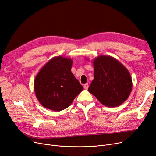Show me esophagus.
Returning <instances> with one entry per match:
<instances>
[{
	"label": "esophagus",
	"instance_id": "esophagus-1",
	"mask_svg": "<svg viewBox=\"0 0 156 156\" xmlns=\"http://www.w3.org/2000/svg\"><path fill=\"white\" fill-rule=\"evenodd\" d=\"M88 87H89V85H88V83H86V84H85V85H83V87H84V88H85V90H87V89L88 88Z\"/></svg>",
	"mask_w": 156,
	"mask_h": 156
}]
</instances>
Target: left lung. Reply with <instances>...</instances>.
<instances>
[{
    "instance_id": "left-lung-1",
    "label": "left lung",
    "mask_w": 156,
    "mask_h": 156,
    "mask_svg": "<svg viewBox=\"0 0 156 156\" xmlns=\"http://www.w3.org/2000/svg\"><path fill=\"white\" fill-rule=\"evenodd\" d=\"M94 80L88 90L101 104L118 107L127 100L132 90L130 73L123 64L110 55L94 59Z\"/></svg>"
}]
</instances>
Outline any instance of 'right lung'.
Wrapping results in <instances>:
<instances>
[{
    "label": "right lung",
    "mask_w": 156,
    "mask_h": 156,
    "mask_svg": "<svg viewBox=\"0 0 156 156\" xmlns=\"http://www.w3.org/2000/svg\"><path fill=\"white\" fill-rule=\"evenodd\" d=\"M73 60L56 56L41 68L34 80V91L44 108L61 111L68 108L83 90L71 73Z\"/></svg>",
    "instance_id": "add662e5"
}]
</instances>
